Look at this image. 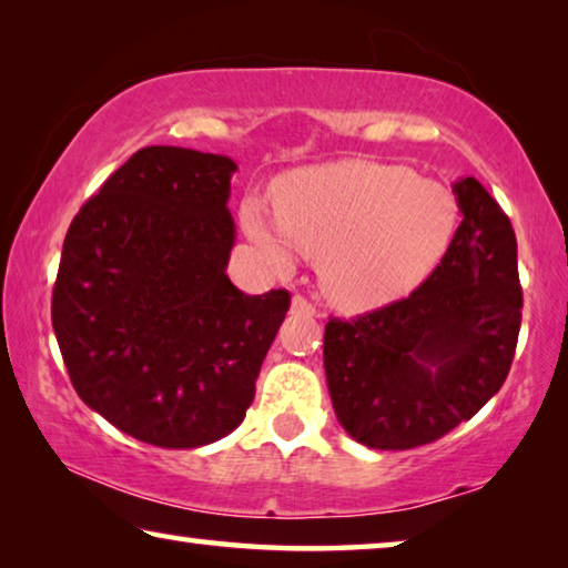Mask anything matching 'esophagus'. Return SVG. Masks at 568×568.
Listing matches in <instances>:
<instances>
[{
  "mask_svg": "<svg viewBox=\"0 0 568 568\" xmlns=\"http://www.w3.org/2000/svg\"><path fill=\"white\" fill-rule=\"evenodd\" d=\"M291 313L305 315V318H311V315H315V307H313V303H307L303 295H295L293 303H291Z\"/></svg>",
  "mask_w": 568,
  "mask_h": 568,
  "instance_id": "34e87169",
  "label": "esophagus"
}]
</instances>
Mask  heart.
<instances>
[{"label":"heart","mask_w":568,"mask_h":568,"mask_svg":"<svg viewBox=\"0 0 568 568\" xmlns=\"http://www.w3.org/2000/svg\"><path fill=\"white\" fill-rule=\"evenodd\" d=\"M273 200L275 217L245 200L247 237L275 271H291L297 253L318 261L325 297L348 313L416 291L444 261L460 217L448 187L368 160L287 172Z\"/></svg>","instance_id":"heart-1"}]
</instances>
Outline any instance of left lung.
Here are the masks:
<instances>
[{"label": "left lung", "instance_id": "left-lung-1", "mask_svg": "<svg viewBox=\"0 0 568 568\" xmlns=\"http://www.w3.org/2000/svg\"><path fill=\"white\" fill-rule=\"evenodd\" d=\"M454 195L464 220L428 281L381 311L325 325L335 418L368 448L446 436L511 368L524 305L511 220L476 178L456 180Z\"/></svg>", "mask_w": 568, "mask_h": 568}]
</instances>
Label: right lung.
<instances>
[{
    "mask_svg": "<svg viewBox=\"0 0 568 568\" xmlns=\"http://www.w3.org/2000/svg\"><path fill=\"white\" fill-rule=\"evenodd\" d=\"M235 160L142 148L74 215L52 293L72 386L122 434L215 444L243 423L291 295L230 283Z\"/></svg>",
    "mask_w": 568,
    "mask_h": 568,
    "instance_id": "1",
    "label": "right lung"
}]
</instances>
